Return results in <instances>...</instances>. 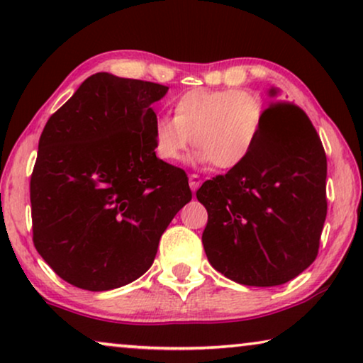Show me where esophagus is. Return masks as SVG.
Returning <instances> with one entry per match:
<instances>
[{"mask_svg": "<svg viewBox=\"0 0 363 363\" xmlns=\"http://www.w3.org/2000/svg\"><path fill=\"white\" fill-rule=\"evenodd\" d=\"M188 178H190V188H191L193 191H196L198 188H200V185H201V178L198 177V175H195V173H191V175L188 177Z\"/></svg>", "mask_w": 363, "mask_h": 363, "instance_id": "1", "label": "esophagus"}]
</instances>
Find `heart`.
Segmentation results:
<instances>
[{
	"label": "heart",
	"instance_id": "obj_1",
	"mask_svg": "<svg viewBox=\"0 0 363 363\" xmlns=\"http://www.w3.org/2000/svg\"><path fill=\"white\" fill-rule=\"evenodd\" d=\"M175 116L153 123V148L163 162L182 160L188 147L200 148L195 162L231 170L245 163L259 142L266 106L257 94L240 89L185 92L173 106Z\"/></svg>",
	"mask_w": 363,
	"mask_h": 363
}]
</instances>
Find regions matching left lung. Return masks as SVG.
<instances>
[{"label":"left lung","instance_id":"8db88e82","mask_svg":"<svg viewBox=\"0 0 363 363\" xmlns=\"http://www.w3.org/2000/svg\"><path fill=\"white\" fill-rule=\"evenodd\" d=\"M271 96H276L271 89ZM327 157L296 104L272 101L250 158L198 188L210 264L245 286L294 279L315 261L327 216Z\"/></svg>","mask_w":363,"mask_h":363}]
</instances>
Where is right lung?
<instances>
[{"label": "right lung", "instance_id": "1", "mask_svg": "<svg viewBox=\"0 0 363 363\" xmlns=\"http://www.w3.org/2000/svg\"><path fill=\"white\" fill-rule=\"evenodd\" d=\"M167 91L97 72L44 125L29 183L33 242L69 284L108 291L138 279L191 200L185 170L153 148L150 106Z\"/></svg>", "mask_w": 363, "mask_h": 363}]
</instances>
